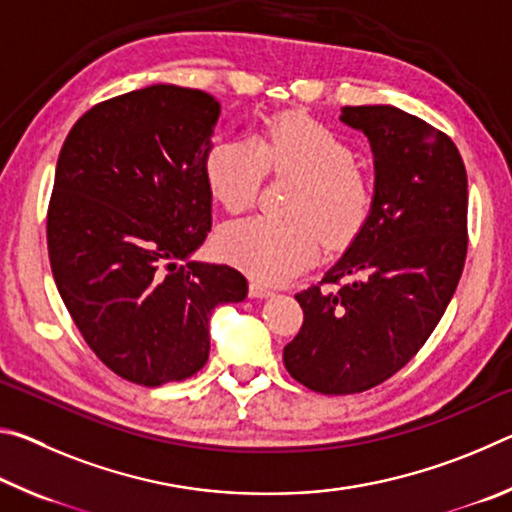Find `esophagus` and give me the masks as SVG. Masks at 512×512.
I'll list each match as a JSON object with an SVG mask.
<instances>
[{
    "label": "esophagus",
    "instance_id": "34e87169",
    "mask_svg": "<svg viewBox=\"0 0 512 512\" xmlns=\"http://www.w3.org/2000/svg\"><path fill=\"white\" fill-rule=\"evenodd\" d=\"M248 296H250V298H271L273 291L268 289V287H264V284H259V282H250Z\"/></svg>",
    "mask_w": 512,
    "mask_h": 512
}]
</instances>
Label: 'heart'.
<instances>
[{
  "mask_svg": "<svg viewBox=\"0 0 512 512\" xmlns=\"http://www.w3.org/2000/svg\"><path fill=\"white\" fill-rule=\"evenodd\" d=\"M339 133L302 115H280L255 142L230 137L205 158V180L225 210L255 203L266 173L298 178L287 212L291 219L248 216L225 223L216 250L225 262L264 284L287 282L316 262L320 241L341 248L359 235L375 203L370 173L354 162Z\"/></svg>",
  "mask_w": 512,
  "mask_h": 512,
  "instance_id": "obj_1",
  "label": "heart"
}]
</instances>
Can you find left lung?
<instances>
[{
    "instance_id": "left-lung-1",
    "label": "left lung",
    "mask_w": 512,
    "mask_h": 512,
    "mask_svg": "<svg viewBox=\"0 0 512 512\" xmlns=\"http://www.w3.org/2000/svg\"><path fill=\"white\" fill-rule=\"evenodd\" d=\"M341 121L370 140L375 203L339 262L296 293L305 320L284 348L289 375L323 395L363 393L402 370L443 318L467 255L456 144L393 106H345Z\"/></svg>"
}]
</instances>
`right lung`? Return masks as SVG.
<instances>
[{"instance_id":"right-lung-1","label":"right lung","mask_w":512,"mask_h":512,"mask_svg":"<svg viewBox=\"0 0 512 512\" xmlns=\"http://www.w3.org/2000/svg\"><path fill=\"white\" fill-rule=\"evenodd\" d=\"M212 94L149 85L101 101L60 149L47 210L51 273L90 350L121 379L162 386L210 357V314L248 282L187 262L212 230Z\"/></svg>"}]
</instances>
